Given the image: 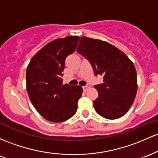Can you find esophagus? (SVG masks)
Segmentation results:
<instances>
[{"instance_id": "esophagus-1", "label": "esophagus", "mask_w": 158, "mask_h": 158, "mask_svg": "<svg viewBox=\"0 0 158 158\" xmlns=\"http://www.w3.org/2000/svg\"><path fill=\"white\" fill-rule=\"evenodd\" d=\"M89 87H90V85L89 84H86V86H84V87H83V89H84V90H85V91H86L88 89H89Z\"/></svg>"}]
</instances>
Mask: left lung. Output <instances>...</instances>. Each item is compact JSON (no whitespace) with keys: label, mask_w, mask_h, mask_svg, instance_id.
Wrapping results in <instances>:
<instances>
[{"label":"left lung","mask_w":158,"mask_h":158,"mask_svg":"<svg viewBox=\"0 0 158 158\" xmlns=\"http://www.w3.org/2000/svg\"><path fill=\"white\" fill-rule=\"evenodd\" d=\"M78 54L93 67L95 76L103 75V83L95 85L98 98L93 101L95 111L108 119L118 118L134 103L137 91L134 63L122 51L108 42L81 37Z\"/></svg>","instance_id":"obj_1"}]
</instances>
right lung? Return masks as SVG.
I'll use <instances>...</instances> for the list:
<instances>
[{
    "label": "right lung",
    "instance_id": "right-lung-1",
    "mask_svg": "<svg viewBox=\"0 0 158 158\" xmlns=\"http://www.w3.org/2000/svg\"><path fill=\"white\" fill-rule=\"evenodd\" d=\"M80 37L66 36L49 42L33 56L26 72L28 95L45 119L62 122L75 114L83 89L63 84L65 60L76 50Z\"/></svg>",
    "mask_w": 158,
    "mask_h": 158
}]
</instances>
